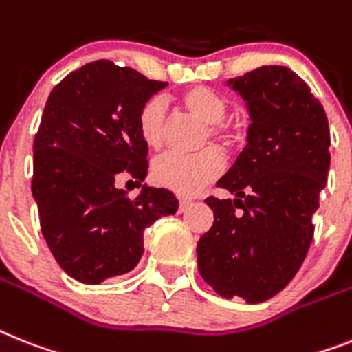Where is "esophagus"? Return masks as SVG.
<instances>
[{
	"label": "esophagus",
	"mask_w": 352,
	"mask_h": 352,
	"mask_svg": "<svg viewBox=\"0 0 352 352\" xmlns=\"http://www.w3.org/2000/svg\"><path fill=\"white\" fill-rule=\"evenodd\" d=\"M190 199H179V212H185L188 207H190Z\"/></svg>",
	"instance_id": "34e87169"
}]
</instances>
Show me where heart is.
<instances>
[{"instance_id": "1", "label": "heart", "mask_w": 352, "mask_h": 352, "mask_svg": "<svg viewBox=\"0 0 352 352\" xmlns=\"http://www.w3.org/2000/svg\"><path fill=\"white\" fill-rule=\"evenodd\" d=\"M188 111L207 124L208 136L221 144H230L234 135L223 126L228 115V102L223 95L205 86H194L179 97ZM167 129V106L162 98H151L138 113V133L151 149H160L165 140ZM225 162L216 149H205L203 153L187 156L178 153H167L153 164V179L160 187H165L182 196H194L201 192L208 183L221 174Z\"/></svg>"}]
</instances>
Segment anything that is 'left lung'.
<instances>
[{
    "label": "left lung",
    "mask_w": 352,
    "mask_h": 352,
    "mask_svg": "<svg viewBox=\"0 0 352 352\" xmlns=\"http://www.w3.org/2000/svg\"><path fill=\"white\" fill-rule=\"evenodd\" d=\"M226 86L245 100L250 127L217 182L234 199H205L214 225L197 241V270L217 295L257 304L283 292L306 259L329 173V124L309 86L284 66Z\"/></svg>",
    "instance_id": "8db88e82"
}]
</instances>
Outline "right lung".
<instances>
[{
    "label": "right lung",
    "instance_id": "1",
    "mask_svg": "<svg viewBox=\"0 0 352 352\" xmlns=\"http://www.w3.org/2000/svg\"><path fill=\"white\" fill-rule=\"evenodd\" d=\"M167 82L95 60L66 75L46 100L34 140L32 196L41 232L69 277L100 284L124 275L144 255V230L178 210L167 188L144 187L135 199L115 179L147 176L138 113Z\"/></svg>",
    "mask_w": 352,
    "mask_h": 352
}]
</instances>
